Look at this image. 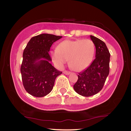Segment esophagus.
I'll return each instance as SVG.
<instances>
[{
  "label": "esophagus",
  "mask_w": 131,
  "mask_h": 131,
  "mask_svg": "<svg viewBox=\"0 0 131 131\" xmlns=\"http://www.w3.org/2000/svg\"><path fill=\"white\" fill-rule=\"evenodd\" d=\"M63 73L66 75H69L71 73V72L68 71H63Z\"/></svg>",
  "instance_id": "34e87169"
}]
</instances>
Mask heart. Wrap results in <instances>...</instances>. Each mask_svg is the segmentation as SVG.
Masks as SVG:
<instances>
[{"instance_id":"b5f03b06","label":"heart","mask_w":131,"mask_h":131,"mask_svg":"<svg viewBox=\"0 0 131 131\" xmlns=\"http://www.w3.org/2000/svg\"><path fill=\"white\" fill-rule=\"evenodd\" d=\"M95 50L94 43L90 39L66 40L58 44L57 50L51 52V57L58 67H63L68 60L71 68L79 71L91 64Z\"/></svg>"}]
</instances>
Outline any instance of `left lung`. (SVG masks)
Returning a JSON list of instances; mask_svg holds the SVG:
<instances>
[{
    "label": "left lung",
    "instance_id": "left-lung-1",
    "mask_svg": "<svg viewBox=\"0 0 131 131\" xmlns=\"http://www.w3.org/2000/svg\"><path fill=\"white\" fill-rule=\"evenodd\" d=\"M95 46V58L89 67L78 74L77 82L73 85L74 91L84 97H90L103 88L110 72V53L104 42L91 35Z\"/></svg>",
    "mask_w": 131,
    "mask_h": 131
}]
</instances>
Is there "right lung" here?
Here are the masks:
<instances>
[{"label":"right lung","mask_w":131,"mask_h":131,"mask_svg":"<svg viewBox=\"0 0 131 131\" xmlns=\"http://www.w3.org/2000/svg\"><path fill=\"white\" fill-rule=\"evenodd\" d=\"M61 37L41 34L32 37L25 47L20 70L24 88L31 95L42 97L49 94L56 78L62 73L50 63L49 53L53 43Z\"/></svg>","instance_id":"add662e5"}]
</instances>
